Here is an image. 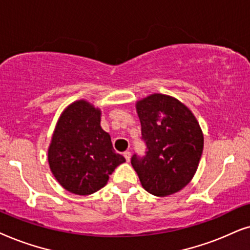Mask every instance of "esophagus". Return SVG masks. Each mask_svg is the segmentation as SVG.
<instances>
[{
  "label": "esophagus",
  "mask_w": 250,
  "mask_h": 250,
  "mask_svg": "<svg viewBox=\"0 0 250 250\" xmlns=\"http://www.w3.org/2000/svg\"><path fill=\"white\" fill-rule=\"evenodd\" d=\"M130 152H129V151H125V152H123V156H125V161H127V162H129V161H130Z\"/></svg>",
  "instance_id": "esophagus-1"
}]
</instances>
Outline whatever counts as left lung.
<instances>
[{"instance_id": "left-lung-1", "label": "left lung", "mask_w": 250, "mask_h": 250, "mask_svg": "<svg viewBox=\"0 0 250 250\" xmlns=\"http://www.w3.org/2000/svg\"><path fill=\"white\" fill-rule=\"evenodd\" d=\"M146 144L143 158L131 165L142 186L155 197L181 191L197 171L204 149V134L188 107L171 96L153 94L136 104Z\"/></svg>"}]
</instances>
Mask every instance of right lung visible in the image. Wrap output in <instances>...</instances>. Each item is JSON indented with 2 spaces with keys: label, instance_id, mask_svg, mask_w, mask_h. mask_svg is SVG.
Instances as JSON below:
<instances>
[{
  "label": "right lung",
  "instance_id": "1",
  "mask_svg": "<svg viewBox=\"0 0 250 250\" xmlns=\"http://www.w3.org/2000/svg\"><path fill=\"white\" fill-rule=\"evenodd\" d=\"M101 115L90 103L74 102L62 113L52 135L50 169L59 184L74 194L89 195L104 188L108 176L125 161L102 129Z\"/></svg>",
  "mask_w": 250,
  "mask_h": 250
}]
</instances>
